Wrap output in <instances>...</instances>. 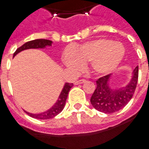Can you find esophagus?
Wrapping results in <instances>:
<instances>
[{"mask_svg":"<svg viewBox=\"0 0 149 149\" xmlns=\"http://www.w3.org/2000/svg\"><path fill=\"white\" fill-rule=\"evenodd\" d=\"M85 79H81V80H78L77 81H75V85H80V84H83L84 82H85Z\"/></svg>","mask_w":149,"mask_h":149,"instance_id":"obj_1","label":"esophagus"}]
</instances>
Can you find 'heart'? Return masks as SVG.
<instances>
[{
	"instance_id": "obj_1",
	"label": "heart",
	"mask_w": 149,
	"mask_h": 149,
	"mask_svg": "<svg viewBox=\"0 0 149 149\" xmlns=\"http://www.w3.org/2000/svg\"><path fill=\"white\" fill-rule=\"evenodd\" d=\"M125 56V48L118 42L107 38H97L85 42L74 52L64 54V62L74 70L81 69L83 64H90L97 74H109L114 71Z\"/></svg>"
}]
</instances>
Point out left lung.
I'll list each match as a JSON object with an SVG mask.
<instances>
[{
  "instance_id": "1",
  "label": "left lung",
  "mask_w": 149,
  "mask_h": 149,
  "mask_svg": "<svg viewBox=\"0 0 149 149\" xmlns=\"http://www.w3.org/2000/svg\"><path fill=\"white\" fill-rule=\"evenodd\" d=\"M139 68L134 69L132 77L127 85L118 89H112L109 81L111 75L97 79V87L90 98V102L97 111L105 114H112L123 109L132 99L138 81Z\"/></svg>"
}]
</instances>
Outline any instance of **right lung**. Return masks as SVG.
<instances>
[{"mask_svg":"<svg viewBox=\"0 0 149 149\" xmlns=\"http://www.w3.org/2000/svg\"><path fill=\"white\" fill-rule=\"evenodd\" d=\"M52 44V41L48 40V39H35V40H31L29 42L24 43L23 45L18 47L16 50V52L13 53V57L16 56L17 54H18L21 52H22L24 50L27 49H38V48H45L46 47H51ZM73 84L72 83H65L64 85V88L62 89V91L60 93L59 98L56 101V102L53 105L52 108H50L49 110L47 111H44L42 113H39V114H31L29 112L26 113L29 114L31 117L35 118H38V119H49V118H54L55 116H56L57 114H59L63 111L65 103H66V100H67L68 94L69 90L71 89L72 87Z\"/></svg>","mask_w":149,"mask_h":149,"instance_id":"add662e5","label":"right lung"}]
</instances>
